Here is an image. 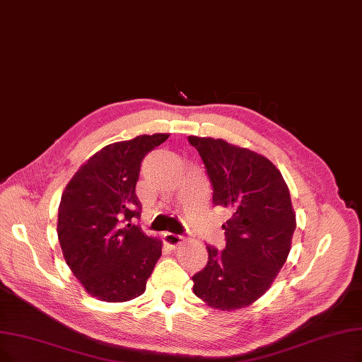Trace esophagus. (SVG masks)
<instances>
[{
    "label": "esophagus",
    "mask_w": 362,
    "mask_h": 362,
    "mask_svg": "<svg viewBox=\"0 0 362 362\" xmlns=\"http://www.w3.org/2000/svg\"><path fill=\"white\" fill-rule=\"evenodd\" d=\"M163 242H165V245H168V247L175 248V247H178L180 243L184 242V236L175 235V233H165L163 235Z\"/></svg>",
    "instance_id": "obj_1"
}]
</instances>
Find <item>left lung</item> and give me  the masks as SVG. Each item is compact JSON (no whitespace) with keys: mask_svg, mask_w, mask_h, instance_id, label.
<instances>
[{"mask_svg":"<svg viewBox=\"0 0 362 362\" xmlns=\"http://www.w3.org/2000/svg\"><path fill=\"white\" fill-rule=\"evenodd\" d=\"M212 184L215 206L227 208L226 248L206 247L208 263L193 291L208 306L236 310L262 297L291 250L296 214L290 190L269 158L224 139L189 136Z\"/></svg>","mask_w":362,"mask_h":362,"instance_id":"left-lung-1","label":"left lung"}]
</instances>
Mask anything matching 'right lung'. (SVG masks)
I'll return each mask as SVG.
<instances>
[{
    "label": "right lung",
    "mask_w": 362,
    "mask_h": 362,
    "mask_svg": "<svg viewBox=\"0 0 362 362\" xmlns=\"http://www.w3.org/2000/svg\"><path fill=\"white\" fill-rule=\"evenodd\" d=\"M169 134L110 144L83 163L61 197L57 238L66 264L92 297L129 301L146 291L162 240L134 221L141 162Z\"/></svg>",
    "instance_id": "obj_1"
}]
</instances>
